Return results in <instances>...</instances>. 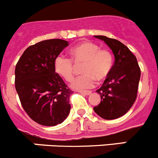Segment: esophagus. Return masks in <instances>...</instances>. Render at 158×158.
Here are the masks:
<instances>
[{
    "label": "esophagus",
    "instance_id": "obj_1",
    "mask_svg": "<svg viewBox=\"0 0 158 158\" xmlns=\"http://www.w3.org/2000/svg\"><path fill=\"white\" fill-rule=\"evenodd\" d=\"M78 92H79V93H81V94H83V95H91V93H92V92H91V91L79 90V91H78Z\"/></svg>",
    "mask_w": 158,
    "mask_h": 158
}]
</instances>
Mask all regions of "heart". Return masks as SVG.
Listing matches in <instances>:
<instances>
[{
    "label": "heart",
    "instance_id": "obj_1",
    "mask_svg": "<svg viewBox=\"0 0 158 158\" xmlns=\"http://www.w3.org/2000/svg\"><path fill=\"white\" fill-rule=\"evenodd\" d=\"M72 60L76 64L83 63V75L76 78L71 84L76 89L91 88L95 79L98 82L105 80L109 76L113 64V57L106 49H99L98 46L90 42H82L70 50ZM73 61L63 56H59L54 62L56 73L67 82L74 77Z\"/></svg>",
    "mask_w": 158,
    "mask_h": 158
}]
</instances>
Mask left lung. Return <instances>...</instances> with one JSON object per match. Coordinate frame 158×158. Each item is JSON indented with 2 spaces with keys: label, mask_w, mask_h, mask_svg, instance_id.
I'll return each instance as SVG.
<instances>
[{
  "label": "left lung",
  "mask_w": 158,
  "mask_h": 158,
  "mask_svg": "<svg viewBox=\"0 0 158 158\" xmlns=\"http://www.w3.org/2000/svg\"><path fill=\"white\" fill-rule=\"evenodd\" d=\"M104 41L112 51L114 63L109 76L96 92L101 96L95 112L102 118L112 120L128 112L135 102L141 77V69L135 56L117 40L106 36H94Z\"/></svg>",
  "instance_id": "obj_1"
}]
</instances>
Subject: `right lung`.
<instances>
[{
	"mask_svg": "<svg viewBox=\"0 0 158 158\" xmlns=\"http://www.w3.org/2000/svg\"><path fill=\"white\" fill-rule=\"evenodd\" d=\"M68 41L43 40L23 52L15 68V88L20 102L31 119L40 125L55 126L69 115L73 91L55 72L56 58Z\"/></svg>",
	"mask_w": 158,
	"mask_h": 158,
	"instance_id": "add662e5",
	"label": "right lung"
}]
</instances>
